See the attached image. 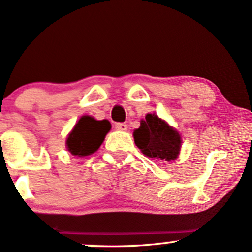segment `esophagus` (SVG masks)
<instances>
[{
    "label": "esophagus",
    "instance_id": "1",
    "mask_svg": "<svg viewBox=\"0 0 252 252\" xmlns=\"http://www.w3.org/2000/svg\"><path fill=\"white\" fill-rule=\"evenodd\" d=\"M115 128L117 130H121V131H126L128 129V126H126V123H116L115 124Z\"/></svg>",
    "mask_w": 252,
    "mask_h": 252
}]
</instances>
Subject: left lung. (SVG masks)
Wrapping results in <instances>:
<instances>
[{"instance_id":"8db88e82","label":"left lung","mask_w":252,"mask_h":252,"mask_svg":"<svg viewBox=\"0 0 252 252\" xmlns=\"http://www.w3.org/2000/svg\"><path fill=\"white\" fill-rule=\"evenodd\" d=\"M136 146L144 155L162 161H173L180 153L181 137L179 132L154 114H148L141 121V126L134 131Z\"/></svg>"}]
</instances>
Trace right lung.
I'll use <instances>...</instances> for the list:
<instances>
[{
  "instance_id": "obj_1",
  "label": "right lung",
  "mask_w": 252,
  "mask_h": 252,
  "mask_svg": "<svg viewBox=\"0 0 252 252\" xmlns=\"http://www.w3.org/2000/svg\"><path fill=\"white\" fill-rule=\"evenodd\" d=\"M110 128L111 124L109 121H96L90 116H83L66 141L68 152L77 156L92 154L103 143Z\"/></svg>"
}]
</instances>
